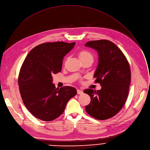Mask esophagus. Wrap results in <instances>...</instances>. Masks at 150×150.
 I'll use <instances>...</instances> for the list:
<instances>
[{
	"label": "esophagus",
	"mask_w": 150,
	"mask_h": 150,
	"mask_svg": "<svg viewBox=\"0 0 150 150\" xmlns=\"http://www.w3.org/2000/svg\"><path fill=\"white\" fill-rule=\"evenodd\" d=\"M83 90H79V89L77 90V94H83Z\"/></svg>",
	"instance_id": "1"
}]
</instances>
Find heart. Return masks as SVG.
I'll return each instance as SVG.
<instances>
[{"instance_id": "1", "label": "heart", "mask_w": 150, "mask_h": 150, "mask_svg": "<svg viewBox=\"0 0 150 150\" xmlns=\"http://www.w3.org/2000/svg\"><path fill=\"white\" fill-rule=\"evenodd\" d=\"M78 57L79 60H84L88 58H91L93 59L92 54L87 51H81L78 53Z\"/></svg>"}]
</instances>
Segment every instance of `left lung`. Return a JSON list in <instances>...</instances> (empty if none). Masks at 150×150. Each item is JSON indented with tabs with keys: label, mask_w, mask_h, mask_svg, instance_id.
<instances>
[{
	"label": "left lung",
	"mask_w": 150,
	"mask_h": 150,
	"mask_svg": "<svg viewBox=\"0 0 150 150\" xmlns=\"http://www.w3.org/2000/svg\"><path fill=\"white\" fill-rule=\"evenodd\" d=\"M85 46L98 52L99 63L94 78L102 86L100 90L84 91L91 98L86 111L98 120L110 118L121 110L128 96L131 79L129 62L120 48L108 40H91Z\"/></svg>",
	"instance_id": "obj_1"
}]
</instances>
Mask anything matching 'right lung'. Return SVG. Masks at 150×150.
<instances>
[{
  "label": "right lung",
  "mask_w": 150,
  "mask_h": 150,
  "mask_svg": "<svg viewBox=\"0 0 150 150\" xmlns=\"http://www.w3.org/2000/svg\"><path fill=\"white\" fill-rule=\"evenodd\" d=\"M75 44L44 43L33 48L25 57L19 73V89L24 105L36 118L45 121L55 120L76 94L73 87L56 88L52 76L61 72L63 57Z\"/></svg>",
  "instance_id": "1"
}]
</instances>
